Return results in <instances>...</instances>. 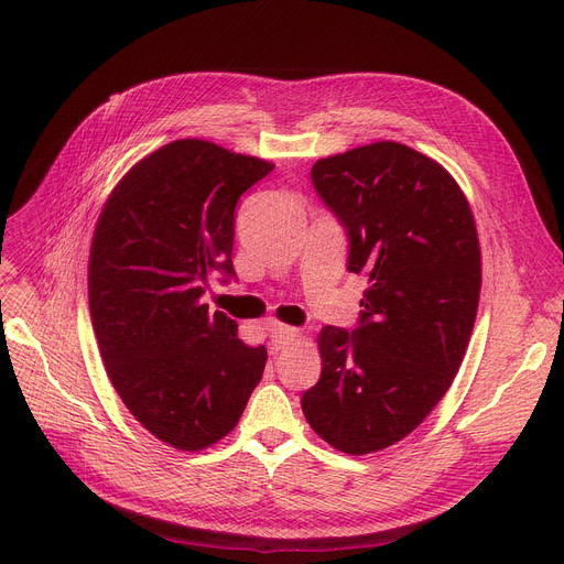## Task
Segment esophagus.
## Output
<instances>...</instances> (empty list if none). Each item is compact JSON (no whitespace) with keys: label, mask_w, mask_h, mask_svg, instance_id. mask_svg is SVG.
Wrapping results in <instances>:
<instances>
[{"label":"esophagus","mask_w":564,"mask_h":564,"mask_svg":"<svg viewBox=\"0 0 564 564\" xmlns=\"http://www.w3.org/2000/svg\"><path fill=\"white\" fill-rule=\"evenodd\" d=\"M302 332L294 329V327H283V324H274L270 329V345L274 351L290 347L294 340H300Z\"/></svg>","instance_id":"esophagus-1"}]
</instances>
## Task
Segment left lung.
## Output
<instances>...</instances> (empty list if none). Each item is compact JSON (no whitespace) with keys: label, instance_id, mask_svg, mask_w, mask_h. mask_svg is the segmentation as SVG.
I'll list each match as a JSON object with an SVG mask.
<instances>
[{"label":"left lung","instance_id":"8db88e82","mask_svg":"<svg viewBox=\"0 0 564 564\" xmlns=\"http://www.w3.org/2000/svg\"><path fill=\"white\" fill-rule=\"evenodd\" d=\"M311 181L347 232V272L368 288L357 327L319 332L322 375L302 409L329 446L368 455L451 389L478 313V230L453 175L404 143L317 160Z\"/></svg>","mask_w":564,"mask_h":564}]
</instances>
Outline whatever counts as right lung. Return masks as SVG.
Listing matches in <instances>:
<instances>
[{
    "label": "right lung",
    "mask_w": 564,
    "mask_h": 564,
    "mask_svg": "<svg viewBox=\"0 0 564 564\" xmlns=\"http://www.w3.org/2000/svg\"><path fill=\"white\" fill-rule=\"evenodd\" d=\"M264 160L200 139L162 145L105 203L88 258V308L107 375L132 416L177 451L224 438L262 379L267 349L210 313L215 274L235 279V205Z\"/></svg>",
    "instance_id": "add662e5"
}]
</instances>
